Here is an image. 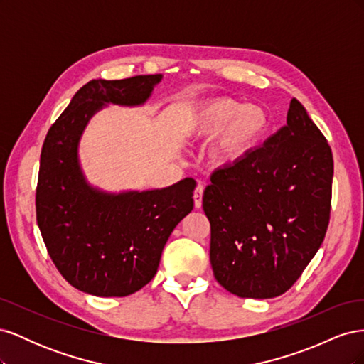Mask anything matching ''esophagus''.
Masks as SVG:
<instances>
[{
	"label": "esophagus",
	"instance_id": "1",
	"mask_svg": "<svg viewBox=\"0 0 364 364\" xmlns=\"http://www.w3.org/2000/svg\"><path fill=\"white\" fill-rule=\"evenodd\" d=\"M203 185H197L196 190H194V206L196 208H200L202 206V199H203Z\"/></svg>",
	"mask_w": 364,
	"mask_h": 364
}]
</instances>
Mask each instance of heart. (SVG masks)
<instances>
[{
	"mask_svg": "<svg viewBox=\"0 0 364 364\" xmlns=\"http://www.w3.org/2000/svg\"><path fill=\"white\" fill-rule=\"evenodd\" d=\"M272 118L261 105L241 103L217 97L191 107L183 118V134L191 139L217 136L213 153L220 164H235L247 158L269 134Z\"/></svg>",
	"mask_w": 364,
	"mask_h": 364,
	"instance_id": "obj_1",
	"label": "heart"
}]
</instances>
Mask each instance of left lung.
I'll return each mask as SVG.
<instances>
[{"instance_id": "left-lung-1", "label": "left lung", "mask_w": 364, "mask_h": 364, "mask_svg": "<svg viewBox=\"0 0 364 364\" xmlns=\"http://www.w3.org/2000/svg\"><path fill=\"white\" fill-rule=\"evenodd\" d=\"M333 173L331 147L293 98L287 124L247 158L214 171L203 193L218 284L252 299L287 291L325 238Z\"/></svg>"}]
</instances>
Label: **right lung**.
<instances>
[{"mask_svg": "<svg viewBox=\"0 0 364 364\" xmlns=\"http://www.w3.org/2000/svg\"><path fill=\"white\" fill-rule=\"evenodd\" d=\"M162 74L91 80L56 119L41 153L36 220L43 243L73 287L123 297L155 277L165 243L193 211L196 181L167 188L107 193L86 181L79 142L90 119L107 105H144Z\"/></svg>", "mask_w": 364, "mask_h": 364, "instance_id": "1", "label": "right lung"}]
</instances>
